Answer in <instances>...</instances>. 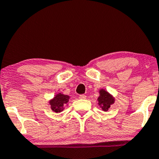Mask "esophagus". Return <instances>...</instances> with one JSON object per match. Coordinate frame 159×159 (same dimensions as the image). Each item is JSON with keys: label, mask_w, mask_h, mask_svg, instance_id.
Instances as JSON below:
<instances>
[{"label": "esophagus", "mask_w": 159, "mask_h": 159, "mask_svg": "<svg viewBox=\"0 0 159 159\" xmlns=\"http://www.w3.org/2000/svg\"><path fill=\"white\" fill-rule=\"evenodd\" d=\"M79 98L80 99H86V96L85 94H81V95H79Z\"/></svg>", "instance_id": "34e87169"}]
</instances>
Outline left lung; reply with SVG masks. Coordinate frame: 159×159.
<instances>
[{
	"mask_svg": "<svg viewBox=\"0 0 159 159\" xmlns=\"http://www.w3.org/2000/svg\"><path fill=\"white\" fill-rule=\"evenodd\" d=\"M99 94L100 95L98 98V105L103 111H108L111 105H113L115 102V98L111 94H110L104 89H100L99 90Z\"/></svg>",
	"mask_w": 159,
	"mask_h": 159,
	"instance_id": "obj_1",
	"label": "left lung"
}]
</instances>
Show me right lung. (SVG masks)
<instances>
[{"mask_svg": "<svg viewBox=\"0 0 159 159\" xmlns=\"http://www.w3.org/2000/svg\"><path fill=\"white\" fill-rule=\"evenodd\" d=\"M70 97L63 93L56 94L54 97L48 101L51 105V110L56 113H60L65 109V106L68 105Z\"/></svg>", "mask_w": 159, "mask_h": 159, "instance_id": "1", "label": "right lung"}]
</instances>
